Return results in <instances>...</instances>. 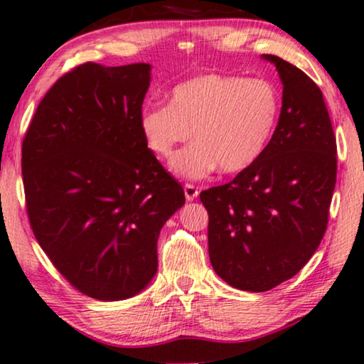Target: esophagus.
Returning a JSON list of instances; mask_svg holds the SVG:
<instances>
[{
	"label": "esophagus",
	"mask_w": 364,
	"mask_h": 364,
	"mask_svg": "<svg viewBox=\"0 0 364 364\" xmlns=\"http://www.w3.org/2000/svg\"><path fill=\"white\" fill-rule=\"evenodd\" d=\"M183 193H186V198L188 202H193V200L198 197V188L192 186V183H186V186H183Z\"/></svg>",
	"instance_id": "esophagus-1"
}]
</instances>
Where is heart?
<instances>
[{"label": "heart", "mask_w": 364, "mask_h": 364, "mask_svg": "<svg viewBox=\"0 0 364 364\" xmlns=\"http://www.w3.org/2000/svg\"><path fill=\"white\" fill-rule=\"evenodd\" d=\"M281 97L271 82L225 73H203L171 90L169 105L141 113L139 124L149 149L171 157V171L182 178L208 177L218 169L236 176L261 159L276 131Z\"/></svg>", "instance_id": "obj_1"}]
</instances>
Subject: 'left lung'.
I'll use <instances>...</instances> for the list:
<instances>
[{"label":"left lung","instance_id":"left-lung-1","mask_svg":"<svg viewBox=\"0 0 364 364\" xmlns=\"http://www.w3.org/2000/svg\"><path fill=\"white\" fill-rule=\"evenodd\" d=\"M282 82V107L259 161L200 193L208 255L231 287L264 292L296 276L322 241L336 182V141L323 95L309 75L262 54Z\"/></svg>","mask_w":364,"mask_h":364}]
</instances>
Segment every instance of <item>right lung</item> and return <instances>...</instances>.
I'll return each instance as SVG.
<instances>
[{"instance_id":"add662e5","label":"right lung","mask_w":364,"mask_h":364,"mask_svg":"<svg viewBox=\"0 0 364 364\" xmlns=\"http://www.w3.org/2000/svg\"><path fill=\"white\" fill-rule=\"evenodd\" d=\"M151 68H73L42 98L23 143L36 240L73 287L105 302L149 286L162 226L186 203L141 131Z\"/></svg>"}]
</instances>
